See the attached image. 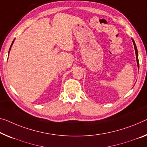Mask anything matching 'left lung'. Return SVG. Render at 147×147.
<instances>
[{
  "mask_svg": "<svg viewBox=\"0 0 147 147\" xmlns=\"http://www.w3.org/2000/svg\"><path fill=\"white\" fill-rule=\"evenodd\" d=\"M132 39V41L134 42V47H135V55H136V59H137V66H138V68H139V59H138V51H137V47H136V45H135V42L134 41V40Z\"/></svg>",
  "mask_w": 147,
  "mask_h": 147,
  "instance_id": "left-lung-1",
  "label": "left lung"
}]
</instances>
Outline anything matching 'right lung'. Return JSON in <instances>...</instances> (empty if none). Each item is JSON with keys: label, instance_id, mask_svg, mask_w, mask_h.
<instances>
[{"label": "right lung", "instance_id": "add662e5", "mask_svg": "<svg viewBox=\"0 0 147 147\" xmlns=\"http://www.w3.org/2000/svg\"><path fill=\"white\" fill-rule=\"evenodd\" d=\"M14 40H15V39H13V40L12 42V45H11V46H10V49H9V51H8V55H9V53H10V49H11V47H12V45H13V42H14Z\"/></svg>", "mask_w": 147, "mask_h": 147}]
</instances>
